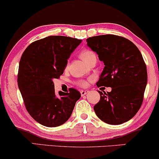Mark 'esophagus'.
Returning <instances> with one entry per match:
<instances>
[{
  "label": "esophagus",
  "mask_w": 159,
  "mask_h": 159,
  "mask_svg": "<svg viewBox=\"0 0 159 159\" xmlns=\"http://www.w3.org/2000/svg\"><path fill=\"white\" fill-rule=\"evenodd\" d=\"M88 93H89V91H80V93H81L82 97H83V96L86 95Z\"/></svg>",
  "instance_id": "esophagus-1"
}]
</instances>
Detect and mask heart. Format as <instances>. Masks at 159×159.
<instances>
[{
    "mask_svg": "<svg viewBox=\"0 0 159 159\" xmlns=\"http://www.w3.org/2000/svg\"><path fill=\"white\" fill-rule=\"evenodd\" d=\"M80 57L83 60L85 63L90 65L93 60H97V56L95 53L91 50H84L80 53ZM77 84L82 87H85L88 85V82L85 80H80L77 83Z\"/></svg>",
    "mask_w": 159,
    "mask_h": 159,
    "instance_id": "obj_1",
    "label": "heart"
}]
</instances>
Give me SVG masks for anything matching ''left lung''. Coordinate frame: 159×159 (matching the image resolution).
Segmentation results:
<instances>
[{
  "label": "left lung",
  "mask_w": 159,
  "mask_h": 159,
  "mask_svg": "<svg viewBox=\"0 0 159 159\" xmlns=\"http://www.w3.org/2000/svg\"><path fill=\"white\" fill-rule=\"evenodd\" d=\"M86 41L105 65L97 87L111 88V92L99 91L100 100L93 107L96 114L109 125L126 122L142 106L148 83L142 54L130 40L116 35H99Z\"/></svg>",
  "instance_id": "obj_1"
}]
</instances>
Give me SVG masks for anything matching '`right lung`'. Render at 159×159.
<instances>
[{"label": "right lung", "mask_w": 159, "mask_h": 159, "mask_svg": "<svg viewBox=\"0 0 159 159\" xmlns=\"http://www.w3.org/2000/svg\"><path fill=\"white\" fill-rule=\"evenodd\" d=\"M81 42L70 37L49 36L33 42L23 53L17 84L27 111L40 125L53 127L64 124L81 97L74 89L57 95L53 82L63 74L68 58Z\"/></svg>", "instance_id": "right-lung-1"}]
</instances>
